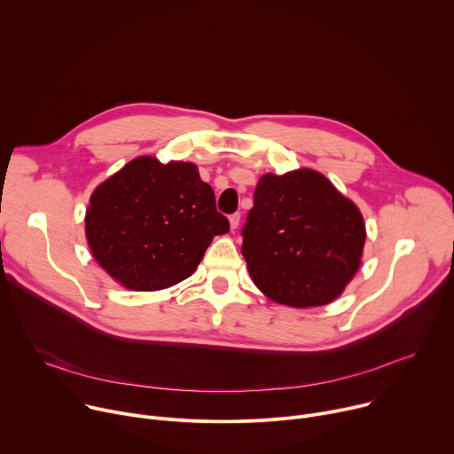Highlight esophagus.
I'll return each mask as SVG.
<instances>
[{"instance_id": "esophagus-1", "label": "esophagus", "mask_w": 454, "mask_h": 454, "mask_svg": "<svg viewBox=\"0 0 454 454\" xmlns=\"http://www.w3.org/2000/svg\"><path fill=\"white\" fill-rule=\"evenodd\" d=\"M239 223H240V214L230 215V226H231V230H237V228H239Z\"/></svg>"}]
</instances>
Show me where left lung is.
Returning <instances> with one entry per match:
<instances>
[{
  "label": "left lung",
  "mask_w": 454,
  "mask_h": 454,
  "mask_svg": "<svg viewBox=\"0 0 454 454\" xmlns=\"http://www.w3.org/2000/svg\"><path fill=\"white\" fill-rule=\"evenodd\" d=\"M253 284L296 307L334 301L361 266L366 228L359 208L321 172L264 174L242 228Z\"/></svg>",
  "instance_id": "obj_1"
}]
</instances>
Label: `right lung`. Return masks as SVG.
<instances>
[{
    "label": "right lung",
    "instance_id": "add662e5",
    "mask_svg": "<svg viewBox=\"0 0 454 454\" xmlns=\"http://www.w3.org/2000/svg\"><path fill=\"white\" fill-rule=\"evenodd\" d=\"M84 223L98 266L131 291L183 282L198 270L214 237L230 231L198 167L154 156H138L100 183Z\"/></svg>",
    "mask_w": 454,
    "mask_h": 454
}]
</instances>
